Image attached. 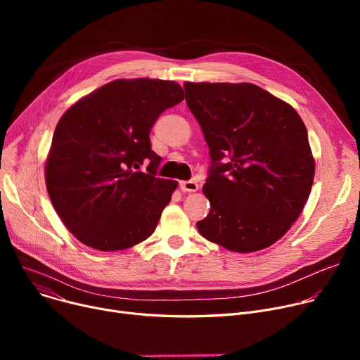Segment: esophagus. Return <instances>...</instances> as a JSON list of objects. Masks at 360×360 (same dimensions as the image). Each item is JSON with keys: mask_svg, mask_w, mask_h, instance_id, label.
<instances>
[{"mask_svg": "<svg viewBox=\"0 0 360 360\" xmlns=\"http://www.w3.org/2000/svg\"><path fill=\"white\" fill-rule=\"evenodd\" d=\"M179 188L184 193H195L198 190V184L195 181H182Z\"/></svg>", "mask_w": 360, "mask_h": 360, "instance_id": "34e87169", "label": "esophagus"}]
</instances>
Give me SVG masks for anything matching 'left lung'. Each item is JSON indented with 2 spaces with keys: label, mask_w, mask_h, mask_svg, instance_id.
I'll use <instances>...</instances> for the list:
<instances>
[{
  "label": "left lung",
  "mask_w": 360,
  "mask_h": 360,
  "mask_svg": "<svg viewBox=\"0 0 360 360\" xmlns=\"http://www.w3.org/2000/svg\"><path fill=\"white\" fill-rule=\"evenodd\" d=\"M185 101L209 144L202 186L207 240L235 252L270 247L308 201L315 162L297 112L250 83H185Z\"/></svg>",
  "instance_id": "obj_1"
}]
</instances>
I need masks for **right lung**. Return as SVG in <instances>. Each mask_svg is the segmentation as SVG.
Listing matches in <instances>:
<instances>
[{
  "instance_id": "1",
  "label": "right lung",
  "mask_w": 360,
  "mask_h": 360,
  "mask_svg": "<svg viewBox=\"0 0 360 360\" xmlns=\"http://www.w3.org/2000/svg\"><path fill=\"white\" fill-rule=\"evenodd\" d=\"M184 98L175 82L115 80L60 120L46 188L67 229L87 247L121 251L155 232L178 182L156 176L162 158L151 150L150 131Z\"/></svg>"
}]
</instances>
